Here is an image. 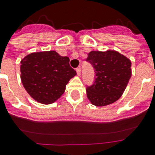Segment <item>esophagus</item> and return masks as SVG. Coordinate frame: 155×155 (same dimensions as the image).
<instances>
[{
    "mask_svg": "<svg viewBox=\"0 0 155 155\" xmlns=\"http://www.w3.org/2000/svg\"><path fill=\"white\" fill-rule=\"evenodd\" d=\"M76 71H77V74H78V76H80L81 74V68H77Z\"/></svg>",
    "mask_w": 155,
    "mask_h": 155,
    "instance_id": "obj_1",
    "label": "esophagus"
}]
</instances>
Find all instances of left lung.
<instances>
[{
  "instance_id": "obj_1",
  "label": "left lung",
  "mask_w": 155,
  "mask_h": 155,
  "mask_svg": "<svg viewBox=\"0 0 155 155\" xmlns=\"http://www.w3.org/2000/svg\"><path fill=\"white\" fill-rule=\"evenodd\" d=\"M86 61L92 65L95 73L93 84L86 88L90 102L105 106L117 101L131 78V61L115 50L91 51Z\"/></svg>"
}]
</instances>
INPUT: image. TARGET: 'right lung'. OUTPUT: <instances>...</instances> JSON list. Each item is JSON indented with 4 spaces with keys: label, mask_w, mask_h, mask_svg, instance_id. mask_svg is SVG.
Returning <instances> with one entry per match:
<instances>
[{
    "label": "right lung",
    "mask_w": 155,
    "mask_h": 155,
    "mask_svg": "<svg viewBox=\"0 0 155 155\" xmlns=\"http://www.w3.org/2000/svg\"><path fill=\"white\" fill-rule=\"evenodd\" d=\"M70 59L56 51L32 53L21 61V80L25 89L37 102L53 103L64 94L70 79L77 74Z\"/></svg>",
    "instance_id": "right-lung-1"
}]
</instances>
